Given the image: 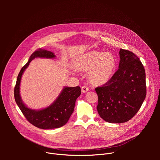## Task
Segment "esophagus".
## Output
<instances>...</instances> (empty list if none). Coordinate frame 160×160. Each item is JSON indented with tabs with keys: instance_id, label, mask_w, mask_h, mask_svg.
Masks as SVG:
<instances>
[{
	"instance_id": "1",
	"label": "esophagus",
	"mask_w": 160,
	"mask_h": 160,
	"mask_svg": "<svg viewBox=\"0 0 160 160\" xmlns=\"http://www.w3.org/2000/svg\"><path fill=\"white\" fill-rule=\"evenodd\" d=\"M81 89H82V92L85 93V92H87V91L88 90L89 88H88V87H87L86 85H83V86L82 87V88H81Z\"/></svg>"
}]
</instances>
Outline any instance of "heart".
I'll use <instances>...</instances> for the list:
<instances>
[{"label": "heart", "instance_id": "heart-1", "mask_svg": "<svg viewBox=\"0 0 160 160\" xmlns=\"http://www.w3.org/2000/svg\"><path fill=\"white\" fill-rule=\"evenodd\" d=\"M117 66L114 55L109 52H88L79 57L75 66L78 70L88 71L89 82L95 85H104L112 78Z\"/></svg>", "mask_w": 160, "mask_h": 160}]
</instances>
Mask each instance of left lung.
I'll return each instance as SVG.
<instances>
[{
	"label": "left lung",
	"instance_id": "obj_1",
	"mask_svg": "<svg viewBox=\"0 0 160 160\" xmlns=\"http://www.w3.org/2000/svg\"><path fill=\"white\" fill-rule=\"evenodd\" d=\"M118 70L111 80L95 88L99 116L109 123H122L132 118L146 96V73L139 58L121 49Z\"/></svg>",
	"mask_w": 160,
	"mask_h": 160
}]
</instances>
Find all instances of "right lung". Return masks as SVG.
Listing matches in <instances>:
<instances>
[{"instance_id":"1","label":"right lung","mask_w":160,"mask_h":160,"mask_svg":"<svg viewBox=\"0 0 160 160\" xmlns=\"http://www.w3.org/2000/svg\"><path fill=\"white\" fill-rule=\"evenodd\" d=\"M53 58V52L42 49L35 51L30 56L28 62L19 72L14 87V99L26 119L33 125L42 129H52L64 125L69 120L74 111L76 99L81 94L80 87H64L56 101L48 108L35 111L28 108L22 103L19 95V85L21 76L30 62L35 58Z\"/></svg>"}]
</instances>
